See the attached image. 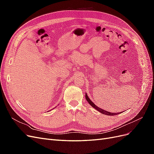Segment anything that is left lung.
<instances>
[{
	"mask_svg": "<svg viewBox=\"0 0 154 154\" xmlns=\"http://www.w3.org/2000/svg\"><path fill=\"white\" fill-rule=\"evenodd\" d=\"M85 98L87 100V101L88 102V103H89L93 108H94L95 109H96L97 111L100 112H101V114H105V115H107V116H115V115H118L119 114H121L123 112H117V113H113V112H108L106 110H105L103 109H102L101 108H99L98 106H96L93 102L89 99V97H88V96H87V93H85Z\"/></svg>",
	"mask_w": 154,
	"mask_h": 154,
	"instance_id": "8db88e82",
	"label": "left lung"
}]
</instances>
